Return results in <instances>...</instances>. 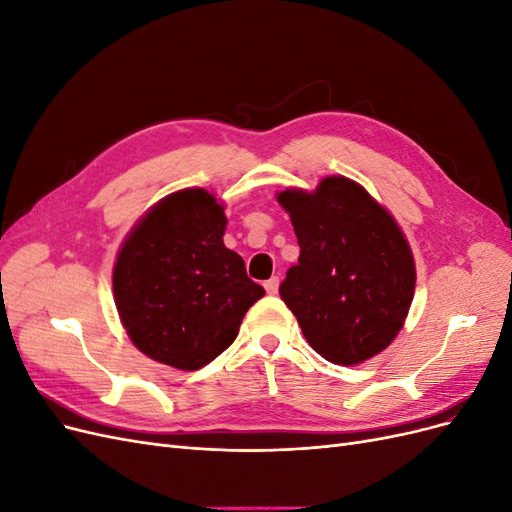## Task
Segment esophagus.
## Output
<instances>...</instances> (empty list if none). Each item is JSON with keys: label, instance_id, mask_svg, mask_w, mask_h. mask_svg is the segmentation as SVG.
I'll list each match as a JSON object with an SVG mask.
<instances>
[{"label": "esophagus", "instance_id": "1", "mask_svg": "<svg viewBox=\"0 0 512 512\" xmlns=\"http://www.w3.org/2000/svg\"><path fill=\"white\" fill-rule=\"evenodd\" d=\"M277 288H280V277H271V280L265 282L267 294H277Z\"/></svg>", "mask_w": 512, "mask_h": 512}]
</instances>
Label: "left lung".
I'll list each match as a JSON object with an SVG mask.
<instances>
[{
    "instance_id": "left-lung-1",
    "label": "left lung",
    "mask_w": 512,
    "mask_h": 512,
    "mask_svg": "<svg viewBox=\"0 0 512 512\" xmlns=\"http://www.w3.org/2000/svg\"><path fill=\"white\" fill-rule=\"evenodd\" d=\"M301 256L280 297L324 359L356 365L389 346L414 297V258L404 232L365 188L327 177L316 192L277 194Z\"/></svg>"
}]
</instances>
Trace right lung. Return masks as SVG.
I'll list each match as a JSON object with an SVG mask.
<instances>
[{
    "label": "right lung",
    "instance_id": "1",
    "mask_svg": "<svg viewBox=\"0 0 512 512\" xmlns=\"http://www.w3.org/2000/svg\"><path fill=\"white\" fill-rule=\"evenodd\" d=\"M226 215L200 188L166 196L119 250L113 290L134 346L149 359L200 369L222 354L265 288L224 245Z\"/></svg>",
    "mask_w": 512,
    "mask_h": 512
}]
</instances>
